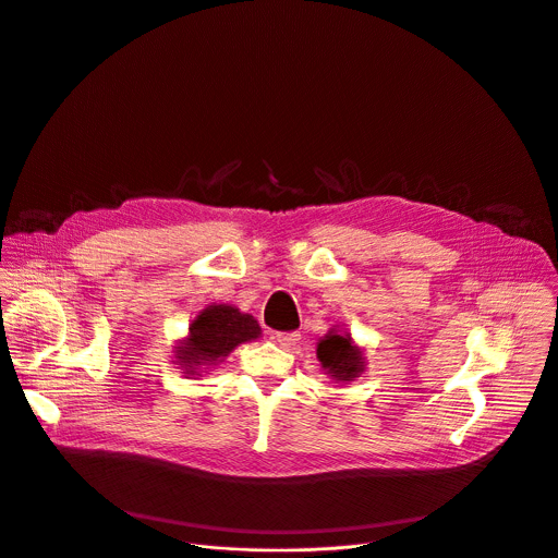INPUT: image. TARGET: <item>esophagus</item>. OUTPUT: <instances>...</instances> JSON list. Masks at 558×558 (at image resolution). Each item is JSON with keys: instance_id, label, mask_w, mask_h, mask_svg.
<instances>
[{"instance_id": "esophagus-1", "label": "esophagus", "mask_w": 558, "mask_h": 558, "mask_svg": "<svg viewBox=\"0 0 558 558\" xmlns=\"http://www.w3.org/2000/svg\"><path fill=\"white\" fill-rule=\"evenodd\" d=\"M274 339H276L280 345L291 348V345H295V343H298L300 332H295V330H291V332H282V330H278V332H274Z\"/></svg>"}]
</instances>
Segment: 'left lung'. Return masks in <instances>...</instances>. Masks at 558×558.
Here are the masks:
<instances>
[{"label": "left lung", "mask_w": 558, "mask_h": 558, "mask_svg": "<svg viewBox=\"0 0 558 558\" xmlns=\"http://www.w3.org/2000/svg\"><path fill=\"white\" fill-rule=\"evenodd\" d=\"M317 359L326 373L337 381H352L359 373H363L361 350L352 345L350 335H326L317 343Z\"/></svg>", "instance_id": "8db88e82"}]
</instances>
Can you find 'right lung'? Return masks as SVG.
<instances>
[{
  "label": "right lung",
  "mask_w": 558,
  "mask_h": 558,
  "mask_svg": "<svg viewBox=\"0 0 558 558\" xmlns=\"http://www.w3.org/2000/svg\"><path fill=\"white\" fill-rule=\"evenodd\" d=\"M260 335L258 322L234 306L215 304L204 308L191 324V337L177 350V359L185 365V373L195 375L197 365H213L228 356L239 343Z\"/></svg>",
  "instance_id": "right-lung-1"
}]
</instances>
